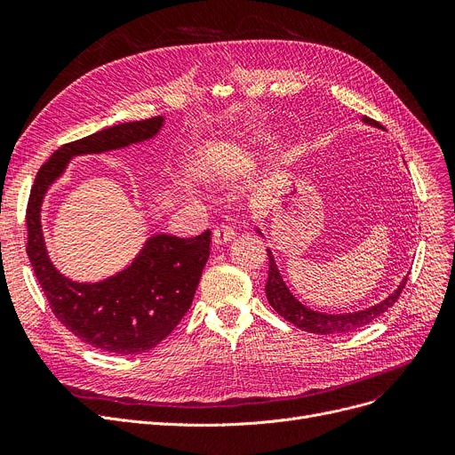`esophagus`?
Returning a JSON list of instances; mask_svg holds the SVG:
<instances>
[{
  "instance_id": "1",
  "label": "esophagus",
  "mask_w": 455,
  "mask_h": 455,
  "mask_svg": "<svg viewBox=\"0 0 455 455\" xmlns=\"http://www.w3.org/2000/svg\"><path fill=\"white\" fill-rule=\"evenodd\" d=\"M212 237H213V245L220 247V245H225V243H230L234 237H235V232L232 227L221 223L218 227H213V232H212Z\"/></svg>"
}]
</instances>
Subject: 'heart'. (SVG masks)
I'll use <instances>...</instances> for the list:
<instances>
[{
    "mask_svg": "<svg viewBox=\"0 0 455 455\" xmlns=\"http://www.w3.org/2000/svg\"><path fill=\"white\" fill-rule=\"evenodd\" d=\"M228 155V148H225V149H213L212 153H208L206 156H204V162H203V172H204V175H213L215 172H218V164H220V160H223L225 156Z\"/></svg>",
    "mask_w": 455,
    "mask_h": 455,
    "instance_id": "1",
    "label": "heart"
}]
</instances>
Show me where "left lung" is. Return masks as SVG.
<instances>
[{
	"instance_id": "left-lung-1",
	"label": "left lung",
	"mask_w": 455,
	"mask_h": 455,
	"mask_svg": "<svg viewBox=\"0 0 455 455\" xmlns=\"http://www.w3.org/2000/svg\"><path fill=\"white\" fill-rule=\"evenodd\" d=\"M360 119L365 125L379 129V124L374 122V119H371L367 116H362ZM254 230H256V234H259L266 240V235L259 230V227H256ZM267 256H269V278L266 283V295H267L269 304L285 321H290L291 324L299 326L304 331L321 333V336H330V333H348V331H354L357 328L372 323L376 317L387 312V309L396 302L398 295L403 290L405 282H408V276H403L402 282L396 285V290L389 297L379 300L374 306L357 309V312H350V314H323V312H317V309L304 306L290 291L288 283L283 282V278L280 275V269L276 266V259H275L271 249H267Z\"/></svg>"
}]
</instances>
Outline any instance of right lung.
Returning a JSON list of instances; mask_svg holds the SVG:
<instances>
[{"label": "right lung", "mask_w": 455, "mask_h": 455, "mask_svg": "<svg viewBox=\"0 0 455 455\" xmlns=\"http://www.w3.org/2000/svg\"><path fill=\"white\" fill-rule=\"evenodd\" d=\"M165 117L107 127L57 149L36 173L28 204V256L55 317L76 336L105 352L141 354L164 341L194 300L210 256V230L197 237L149 235L138 254L117 273L79 282L62 275L47 252L42 204L68 164L86 155H103L149 141Z\"/></svg>", "instance_id": "right-lung-1"}]
</instances>
